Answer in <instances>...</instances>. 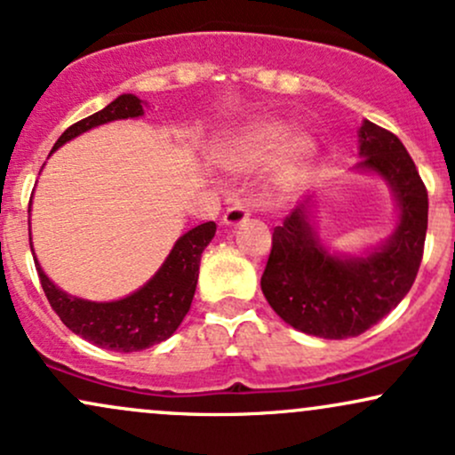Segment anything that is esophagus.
Instances as JSON below:
<instances>
[{
  "label": "esophagus",
  "instance_id": "obj_1",
  "mask_svg": "<svg viewBox=\"0 0 455 455\" xmlns=\"http://www.w3.org/2000/svg\"><path fill=\"white\" fill-rule=\"evenodd\" d=\"M248 218H250L248 207L242 205V203H235V205H231L227 212H224L222 222L227 224V227H239V224H243Z\"/></svg>",
  "mask_w": 455,
  "mask_h": 455
}]
</instances>
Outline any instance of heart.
<instances>
[{
    "instance_id": "1",
    "label": "heart",
    "mask_w": 455,
    "mask_h": 455,
    "mask_svg": "<svg viewBox=\"0 0 455 455\" xmlns=\"http://www.w3.org/2000/svg\"><path fill=\"white\" fill-rule=\"evenodd\" d=\"M312 149V140L299 134L293 137V128L289 124L267 119L235 134L222 148L220 160L227 169L237 173H250L278 160L275 177L280 181H289L304 169Z\"/></svg>"
}]
</instances>
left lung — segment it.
<instances>
[{"mask_svg":"<svg viewBox=\"0 0 455 455\" xmlns=\"http://www.w3.org/2000/svg\"><path fill=\"white\" fill-rule=\"evenodd\" d=\"M359 171L387 181L400 222L365 257L329 254L310 224V201L297 205L271 235L260 289L282 321L310 336L342 340L363 333L409 293L424 257L427 190L402 140L363 119Z\"/></svg>","mask_w":455,"mask_h":455,"instance_id":"left-lung-1","label":"left lung"}]
</instances>
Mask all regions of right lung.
<instances>
[{
	"label": "right lung",
	"mask_w": 455,
	"mask_h": 455,
	"mask_svg": "<svg viewBox=\"0 0 455 455\" xmlns=\"http://www.w3.org/2000/svg\"><path fill=\"white\" fill-rule=\"evenodd\" d=\"M143 100L132 93L115 98L102 111L72 124L70 128L57 139L55 148L68 143L87 130L115 122V119L140 117L143 115ZM31 205V201H29ZM216 235V224H198L177 239L171 254L166 257L162 267L148 284L140 286L132 295L117 301H87L81 297H72L46 278L43 267L34 257L38 269L40 284L49 299V304L61 318V323L75 331L76 336L85 338L87 342L100 348L119 353H134L154 347L175 333L181 325L192 304L196 291L198 265L201 254ZM31 245V237H29Z\"/></svg>",
	"instance_id": "1"
}]
</instances>
